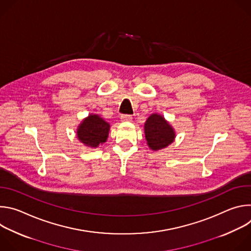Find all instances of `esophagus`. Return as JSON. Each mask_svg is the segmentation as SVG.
<instances>
[{"instance_id":"esophagus-1","label":"esophagus","mask_w":251,"mask_h":251,"mask_svg":"<svg viewBox=\"0 0 251 251\" xmlns=\"http://www.w3.org/2000/svg\"><path fill=\"white\" fill-rule=\"evenodd\" d=\"M121 120L126 122H131L133 120V117L131 115H121Z\"/></svg>"}]
</instances>
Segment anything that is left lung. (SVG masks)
<instances>
[{"label": "left lung", "instance_id": "1", "mask_svg": "<svg viewBox=\"0 0 251 251\" xmlns=\"http://www.w3.org/2000/svg\"><path fill=\"white\" fill-rule=\"evenodd\" d=\"M144 133L148 147L155 152L168 147L176 139L173 126L158 113H153L148 117L144 124Z\"/></svg>", "mask_w": 251, "mask_h": 251}]
</instances>
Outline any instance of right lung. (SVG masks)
Listing matches in <instances>:
<instances>
[{
    "mask_svg": "<svg viewBox=\"0 0 251 251\" xmlns=\"http://www.w3.org/2000/svg\"><path fill=\"white\" fill-rule=\"evenodd\" d=\"M110 124L98 114H89L76 129V137L80 143L88 148H97L106 142L109 135Z\"/></svg>",
    "mask_w": 251,
    "mask_h": 251,
    "instance_id": "right-lung-1",
    "label": "right lung"
}]
</instances>
